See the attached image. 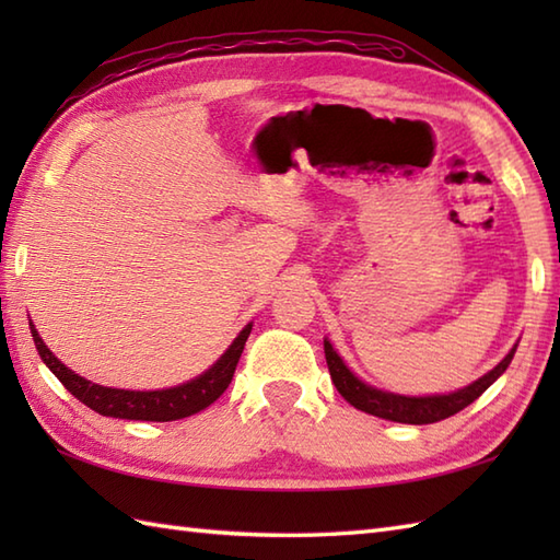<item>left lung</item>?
<instances>
[{
  "label": "left lung",
  "mask_w": 560,
  "mask_h": 560,
  "mask_svg": "<svg viewBox=\"0 0 560 560\" xmlns=\"http://www.w3.org/2000/svg\"><path fill=\"white\" fill-rule=\"evenodd\" d=\"M515 349L517 347L510 349V353L493 368V371L479 377L477 383H471L457 392H450V395H433V397H404V395H392V392H383L365 385L363 380H359L349 371L347 363L341 361V355L331 349V343L325 339V359H327L331 383H335L339 395L347 399L351 407L361 409L365 413H373L377 419L413 423V425L443 421L462 411L464 407H469L474 399H479L483 392L505 373V368L510 365V361H513Z\"/></svg>",
  "instance_id": "left-lung-1"
}]
</instances>
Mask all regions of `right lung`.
Returning <instances> with one entry per match:
<instances>
[{
	"label": "right lung",
	"instance_id": "right-lung-1",
	"mask_svg": "<svg viewBox=\"0 0 560 560\" xmlns=\"http://www.w3.org/2000/svg\"><path fill=\"white\" fill-rule=\"evenodd\" d=\"M253 325H245L241 335L229 347L221 359L213 363L207 373L189 380L177 387L168 389H153V392H135V389H115L91 383V380L77 375L74 371L52 355V351L45 347L38 331L31 325V335L38 349L43 363L50 368L55 377L62 383L71 395L89 409L98 411L101 416H113V419H127V421H177L187 419V416L199 413L207 409L209 404L217 401L225 387L231 385L235 365L241 361V353L245 349V341L249 337Z\"/></svg>",
	"mask_w": 560,
	"mask_h": 560
}]
</instances>
